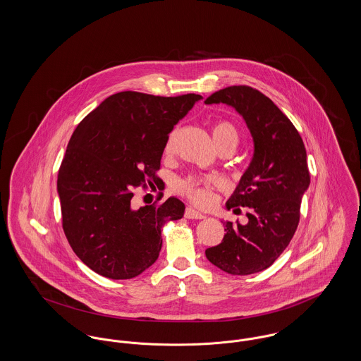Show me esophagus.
Masks as SVG:
<instances>
[{"label": "esophagus", "instance_id": "obj_1", "mask_svg": "<svg viewBox=\"0 0 361 361\" xmlns=\"http://www.w3.org/2000/svg\"><path fill=\"white\" fill-rule=\"evenodd\" d=\"M185 216L188 219H204L206 218L204 214H202V212H197V210H195L192 207H187L185 209Z\"/></svg>", "mask_w": 361, "mask_h": 361}]
</instances>
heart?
<instances>
[{
    "instance_id": "obj_1",
    "label": "heart",
    "mask_w": 361,
    "mask_h": 361,
    "mask_svg": "<svg viewBox=\"0 0 361 361\" xmlns=\"http://www.w3.org/2000/svg\"><path fill=\"white\" fill-rule=\"evenodd\" d=\"M212 139L215 146L219 149L222 146H237L238 132L233 124L228 121H218L212 127ZM176 139V130H173L166 139L165 152L170 154L173 151ZM219 181L214 177H188L177 183V190L192 199L196 203H207L212 200V188L218 185Z\"/></svg>"
}]
</instances>
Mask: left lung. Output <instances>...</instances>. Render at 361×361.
Instances as JSON below:
<instances>
[{"instance_id":"obj_1","label":"left lung","mask_w":361,"mask_h":361,"mask_svg":"<svg viewBox=\"0 0 361 361\" xmlns=\"http://www.w3.org/2000/svg\"><path fill=\"white\" fill-rule=\"evenodd\" d=\"M204 104L233 107L252 136V159L226 202L233 212L248 207V222L224 221L222 243L206 250L207 259L222 271L250 276L270 267L296 232L300 203L311 181L307 152L290 120L252 87H226Z\"/></svg>"}]
</instances>
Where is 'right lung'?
<instances>
[{"label":"right lung","instance_id":"right-lung-1","mask_svg":"<svg viewBox=\"0 0 361 361\" xmlns=\"http://www.w3.org/2000/svg\"><path fill=\"white\" fill-rule=\"evenodd\" d=\"M203 99L197 94L110 95L75 129L59 171L65 235L78 257L110 279H129L155 263L162 228L184 216L170 196L159 206L132 207L133 187L158 178L174 126Z\"/></svg>","mask_w":361,"mask_h":361}]
</instances>
